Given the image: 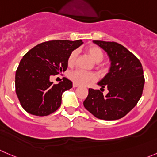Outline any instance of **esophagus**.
Masks as SVG:
<instances>
[{"label":"esophagus","mask_w":157,"mask_h":157,"mask_svg":"<svg viewBox=\"0 0 157 157\" xmlns=\"http://www.w3.org/2000/svg\"><path fill=\"white\" fill-rule=\"evenodd\" d=\"M72 86H73V88H77V87H78V86L77 84H75V83H73Z\"/></svg>","instance_id":"1"}]
</instances>
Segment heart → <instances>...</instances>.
Segmentation results:
<instances>
[{
	"label": "heart",
	"mask_w": 157,
	"mask_h": 157,
	"mask_svg": "<svg viewBox=\"0 0 157 157\" xmlns=\"http://www.w3.org/2000/svg\"><path fill=\"white\" fill-rule=\"evenodd\" d=\"M86 51L89 55L92 60L95 62H102L104 59V53L102 49L95 44H90L86 48ZM77 57V52L75 50L71 51L67 59V64L68 66L71 67L75 65ZM70 79L77 85L85 86L89 82H92L95 80V76L92 72H85L80 70H75L68 75Z\"/></svg>",
	"instance_id": "b5f03b06"
}]
</instances>
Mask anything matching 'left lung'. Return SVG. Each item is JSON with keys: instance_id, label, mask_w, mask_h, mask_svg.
Instances as JSON below:
<instances>
[{"instance_id": "left-lung-1", "label": "left lung", "mask_w": 157, "mask_h": 157, "mask_svg": "<svg viewBox=\"0 0 157 157\" xmlns=\"http://www.w3.org/2000/svg\"><path fill=\"white\" fill-rule=\"evenodd\" d=\"M108 54L111 61L109 71L98 85L105 87L104 97L99 90L89 89L83 102L85 108L94 116L104 120H116L130 112L143 94L145 78L141 62L122 44L113 41H93Z\"/></svg>"}]
</instances>
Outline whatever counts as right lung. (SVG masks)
<instances>
[{"label": "right lung", "instance_id": "right-lung-1", "mask_svg": "<svg viewBox=\"0 0 157 157\" xmlns=\"http://www.w3.org/2000/svg\"><path fill=\"white\" fill-rule=\"evenodd\" d=\"M82 43V40L45 41L24 55L16 71L15 91L25 111L44 116L60 107L62 93L72 88V82L63 78L54 84L50 77L67 69L68 55Z\"/></svg>", "mask_w": 157, "mask_h": 157}]
</instances>
